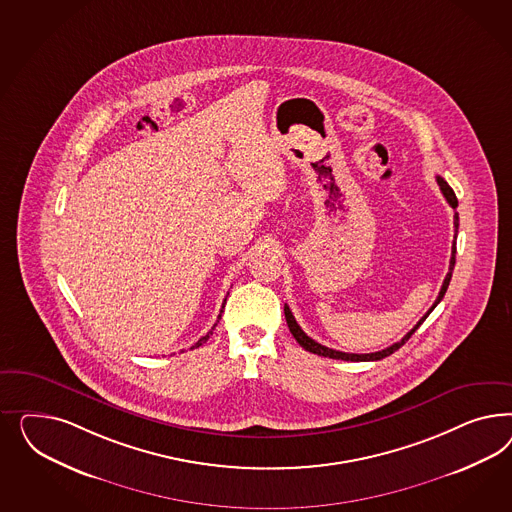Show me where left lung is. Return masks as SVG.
I'll return each instance as SVG.
<instances>
[{
    "label": "left lung",
    "instance_id": "left-lung-1",
    "mask_svg": "<svg viewBox=\"0 0 512 512\" xmlns=\"http://www.w3.org/2000/svg\"><path fill=\"white\" fill-rule=\"evenodd\" d=\"M437 184L441 187V193L445 195V199L449 202L452 208H456L458 206V199H456V195H454V191H452V187L441 178V176H437ZM454 231L458 233V212L454 214ZM454 263H456V236H454V242H452V257H450L449 264V274H447V278L443 281V287H441V291H439V296H437V300L434 302V306L430 308V311L420 319L417 325L413 326L405 336H403L402 340L396 341L394 345H390L387 349H383V351H377V353H366V355H357V353H341V351H336V349H330V347H325V345H321V343H317L315 340H311L310 336L300 328V325L296 323L295 315L291 313L289 310V306L285 304V319H287V325H289V330H291V334L295 336V340L306 349V351H310L313 355H319V357H328V358H336V360H351V362H368V360H381V358L388 357V355H392L394 351H398L400 347H402L405 341L409 340L411 336H413V332L419 328L422 323H424V319L432 313L435 306L443 300V296L447 293V289H449L450 278H452V270H454Z\"/></svg>",
    "mask_w": 512,
    "mask_h": 512
}]
</instances>
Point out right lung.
Returning <instances> with one entry per match:
<instances>
[{
  "label": "right lung",
  "mask_w": 512,
  "mask_h": 512,
  "mask_svg": "<svg viewBox=\"0 0 512 512\" xmlns=\"http://www.w3.org/2000/svg\"><path fill=\"white\" fill-rule=\"evenodd\" d=\"M221 308H225V302H223V306H221ZM221 313H223V310H221ZM219 319H221V315H217V323H219ZM214 328H216V325H214ZM214 328H212V330H214ZM212 330H210L206 336H202L201 340L197 341L191 349H197V347H201L202 343H206V340H208V338H210V334H212Z\"/></svg>",
  "instance_id": "obj_1"
}]
</instances>
